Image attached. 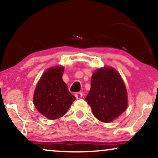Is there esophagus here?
<instances>
[{
  "instance_id": "esophagus-1",
  "label": "esophagus",
  "mask_w": 158,
  "mask_h": 158,
  "mask_svg": "<svg viewBox=\"0 0 158 158\" xmlns=\"http://www.w3.org/2000/svg\"><path fill=\"white\" fill-rule=\"evenodd\" d=\"M75 98H76L77 99L81 98L82 97H83V94H82V93H81V92H77V93H76V94H75Z\"/></svg>"
}]
</instances>
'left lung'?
Returning <instances> with one entry per match:
<instances>
[{"instance_id": "left-lung-1", "label": "left lung", "mask_w": 158, "mask_h": 158, "mask_svg": "<svg viewBox=\"0 0 158 158\" xmlns=\"http://www.w3.org/2000/svg\"><path fill=\"white\" fill-rule=\"evenodd\" d=\"M85 101L102 122H112L125 111L128 105L127 89L117 71L107 67L97 70L92 75Z\"/></svg>"}]
</instances>
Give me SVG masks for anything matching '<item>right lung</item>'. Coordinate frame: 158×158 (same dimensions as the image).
Wrapping results in <instances>:
<instances>
[{"label":"right lung","instance_id":"obj_1","mask_svg":"<svg viewBox=\"0 0 158 158\" xmlns=\"http://www.w3.org/2000/svg\"><path fill=\"white\" fill-rule=\"evenodd\" d=\"M63 71L62 66L48 69L39 81L34 91L33 102L36 109L52 120L64 116L75 100L62 78Z\"/></svg>","mask_w":158,"mask_h":158}]
</instances>
